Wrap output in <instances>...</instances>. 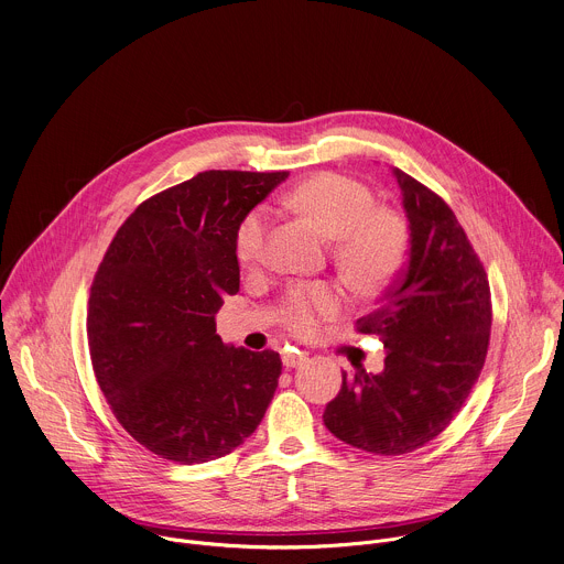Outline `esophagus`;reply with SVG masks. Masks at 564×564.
<instances>
[{"label": "esophagus", "instance_id": "1", "mask_svg": "<svg viewBox=\"0 0 564 564\" xmlns=\"http://www.w3.org/2000/svg\"><path fill=\"white\" fill-rule=\"evenodd\" d=\"M281 359H283V366L285 368H296V366H301L303 361H305V352H301V350H283V355H281Z\"/></svg>", "mask_w": 564, "mask_h": 564}]
</instances>
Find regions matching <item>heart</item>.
Wrapping results in <instances>:
<instances>
[{
    "label": "heart",
    "mask_w": 564,
    "mask_h": 564,
    "mask_svg": "<svg viewBox=\"0 0 564 564\" xmlns=\"http://www.w3.org/2000/svg\"><path fill=\"white\" fill-rule=\"evenodd\" d=\"M312 227L337 240L335 254L348 276L361 288H379L404 261L406 231L401 220L383 209H372L375 198L361 183L341 174H318L288 196ZM270 212L257 207L238 223L234 248L238 261L254 268L263 257ZM344 294L335 285H305L290 292L283 321L296 335H312L324 318L339 312Z\"/></svg>",
    "instance_id": "obj_1"
}]
</instances>
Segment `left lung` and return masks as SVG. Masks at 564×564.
Returning <instances> with one entry per match:
<instances>
[{
    "label": "left lung",
    "instance_id": "1",
    "mask_svg": "<svg viewBox=\"0 0 564 564\" xmlns=\"http://www.w3.org/2000/svg\"><path fill=\"white\" fill-rule=\"evenodd\" d=\"M409 220L406 263L359 318L383 339V370L344 375L324 424L341 442L377 453H411L459 413L487 359L491 290L451 207L392 167Z\"/></svg>",
    "mask_w": 564,
    "mask_h": 564
}]
</instances>
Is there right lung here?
<instances>
[{"label":"right lung","mask_w":564,"mask_h":564,"mask_svg":"<svg viewBox=\"0 0 564 564\" xmlns=\"http://www.w3.org/2000/svg\"><path fill=\"white\" fill-rule=\"evenodd\" d=\"M285 178L212 170L160 192L124 220L98 268L94 372L122 429L160 457H223L270 406L279 352L223 344L214 314L238 292V223Z\"/></svg>","instance_id":"1"}]
</instances>
